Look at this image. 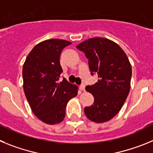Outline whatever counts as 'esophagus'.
<instances>
[{
	"label": "esophagus",
	"mask_w": 153,
	"mask_h": 153,
	"mask_svg": "<svg viewBox=\"0 0 153 153\" xmlns=\"http://www.w3.org/2000/svg\"><path fill=\"white\" fill-rule=\"evenodd\" d=\"M79 89H80L82 91H85V85L84 84H81L79 86Z\"/></svg>",
	"instance_id": "1"
}]
</instances>
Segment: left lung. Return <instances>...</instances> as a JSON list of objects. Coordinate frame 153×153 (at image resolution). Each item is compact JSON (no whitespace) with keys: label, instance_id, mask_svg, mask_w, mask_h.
Listing matches in <instances>:
<instances>
[{"label":"left lung","instance_id":"1","mask_svg":"<svg viewBox=\"0 0 153 153\" xmlns=\"http://www.w3.org/2000/svg\"><path fill=\"white\" fill-rule=\"evenodd\" d=\"M76 47L85 53L92 75H98L97 83L86 87L94 102L84 108L85 115L94 123L107 122L120 111L129 94L130 62L123 50L107 38H90Z\"/></svg>","mask_w":153,"mask_h":153}]
</instances>
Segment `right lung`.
Segmentation results:
<instances>
[{
    "label": "right lung",
    "mask_w": 153,
    "mask_h": 153,
    "mask_svg": "<svg viewBox=\"0 0 153 153\" xmlns=\"http://www.w3.org/2000/svg\"><path fill=\"white\" fill-rule=\"evenodd\" d=\"M72 43L60 39L40 42L31 50L23 66L24 90L31 110L49 125L61 123L70 99L77 95L78 86L63 78L60 57L62 50Z\"/></svg>",
    "instance_id": "right-lung-1"
}]
</instances>
